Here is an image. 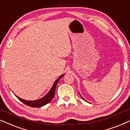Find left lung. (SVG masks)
<instances>
[{
    "instance_id": "1",
    "label": "left lung",
    "mask_w": 130,
    "mask_h": 130,
    "mask_svg": "<svg viewBox=\"0 0 130 130\" xmlns=\"http://www.w3.org/2000/svg\"><path fill=\"white\" fill-rule=\"evenodd\" d=\"M80 96H81V95H80ZM81 98H83V99H84V98H83V97H82V96H81ZM85 101H86V100H85ZM86 102H87V101H86Z\"/></svg>"
}]
</instances>
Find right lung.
Wrapping results in <instances>:
<instances>
[{"label": "right lung", "mask_w": 130, "mask_h": 130, "mask_svg": "<svg viewBox=\"0 0 130 130\" xmlns=\"http://www.w3.org/2000/svg\"><path fill=\"white\" fill-rule=\"evenodd\" d=\"M63 76L64 75H61L60 77H59L58 78L56 79V81H55L54 83H53L52 87H51V89L49 90V92L45 95L44 97L40 99H37L36 100H27L22 99L20 98V97L17 96V95H15V96H16L21 102L24 103V104L27 105V106L33 107V108H39V107L44 106V105L47 104L48 103L50 102L52 100V99L55 96V90H56V87L57 84H58V81H59L60 79L62 78V77H63Z\"/></svg>", "instance_id": "obj_1"}]
</instances>
